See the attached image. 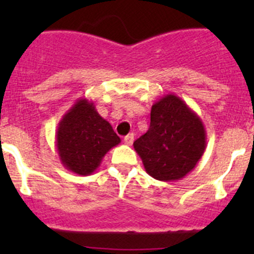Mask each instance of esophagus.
Here are the masks:
<instances>
[{
	"instance_id": "obj_1",
	"label": "esophagus",
	"mask_w": 254,
	"mask_h": 254,
	"mask_svg": "<svg viewBox=\"0 0 254 254\" xmlns=\"http://www.w3.org/2000/svg\"><path fill=\"white\" fill-rule=\"evenodd\" d=\"M124 142L129 146L132 145V142H134V134L127 135V136L124 137Z\"/></svg>"
}]
</instances>
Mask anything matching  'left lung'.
<instances>
[{"mask_svg": "<svg viewBox=\"0 0 254 254\" xmlns=\"http://www.w3.org/2000/svg\"><path fill=\"white\" fill-rule=\"evenodd\" d=\"M205 146L201 119L173 93L153 103L150 127L134 142L146 172L162 182L178 181L193 171Z\"/></svg>", "mask_w": 254, "mask_h": 254, "instance_id": "obj_1", "label": "left lung"}]
</instances>
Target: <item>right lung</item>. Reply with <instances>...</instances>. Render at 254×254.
Wrapping results in <instances>:
<instances>
[{
  "instance_id": "1",
  "label": "right lung",
  "mask_w": 254,
  "mask_h": 254,
  "mask_svg": "<svg viewBox=\"0 0 254 254\" xmlns=\"http://www.w3.org/2000/svg\"><path fill=\"white\" fill-rule=\"evenodd\" d=\"M56 148L66 170L79 176L92 175L120 137L98 114L92 101L79 98L63 117L56 130Z\"/></svg>"
}]
</instances>
